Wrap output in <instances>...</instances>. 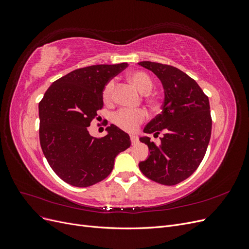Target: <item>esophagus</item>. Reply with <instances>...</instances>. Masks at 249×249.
Returning <instances> with one entry per match:
<instances>
[{
	"label": "esophagus",
	"instance_id": "esophagus-1",
	"mask_svg": "<svg viewBox=\"0 0 249 249\" xmlns=\"http://www.w3.org/2000/svg\"><path fill=\"white\" fill-rule=\"evenodd\" d=\"M131 141H132V144H136V143H138V136H136V135H131Z\"/></svg>",
	"mask_w": 249,
	"mask_h": 249
}]
</instances>
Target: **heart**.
I'll list each match as a JSON object with an SVG mask.
<instances>
[{
	"mask_svg": "<svg viewBox=\"0 0 249 249\" xmlns=\"http://www.w3.org/2000/svg\"><path fill=\"white\" fill-rule=\"evenodd\" d=\"M127 80L131 82L132 84L136 87L140 92L144 93L149 91L153 87V81L149 78L147 73L136 71H132L127 74ZM114 82L109 81L103 89V101L109 104L113 100V92H114ZM150 103L155 104V100L150 99ZM147 114L143 109H136V110H130V109H122L114 113L112 116V123L114 124L119 129L127 132H133L137 129V126L142 124L146 119Z\"/></svg>",
	"mask_w": 249,
	"mask_h": 249,
	"instance_id": "1",
	"label": "heart"
}]
</instances>
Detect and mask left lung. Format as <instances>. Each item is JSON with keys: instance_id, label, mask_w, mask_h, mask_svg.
I'll return each instance as SVG.
<instances>
[{"instance_id": "1", "label": "left lung", "mask_w": 249, "mask_h": 249, "mask_svg": "<svg viewBox=\"0 0 249 249\" xmlns=\"http://www.w3.org/2000/svg\"><path fill=\"white\" fill-rule=\"evenodd\" d=\"M152 71L164 88L162 112L146 124L143 132L164 133L161 144L141 137L149 149L141 172L155 182L172 186L189 178L206 155L212 131L208 96L192 78L171 65L150 61L138 63Z\"/></svg>"}]
</instances>
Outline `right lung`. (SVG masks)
Instances as JSON below:
<instances>
[{"instance_id": "right-lung-1", "label": "right lung", "mask_w": 249, "mask_h": 249, "mask_svg": "<svg viewBox=\"0 0 249 249\" xmlns=\"http://www.w3.org/2000/svg\"><path fill=\"white\" fill-rule=\"evenodd\" d=\"M127 63L99 64L65 74L49 87L40 101L39 140L56 175L74 187H89L106 178L115 157L131 145L130 136L114 124L94 138L88 126L103 108V89Z\"/></svg>"}]
</instances>
